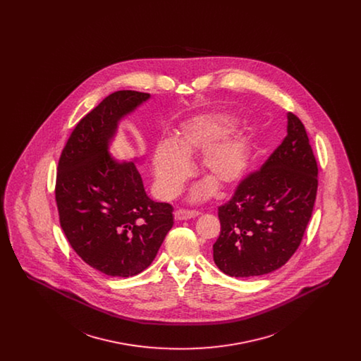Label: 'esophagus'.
<instances>
[{
	"label": "esophagus",
	"instance_id": "obj_1",
	"mask_svg": "<svg viewBox=\"0 0 361 361\" xmlns=\"http://www.w3.org/2000/svg\"><path fill=\"white\" fill-rule=\"evenodd\" d=\"M200 212L199 211H187V209H177L174 212V219L176 221H188L193 219L196 216H199Z\"/></svg>",
	"mask_w": 361,
	"mask_h": 361
}]
</instances>
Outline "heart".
<instances>
[{
  "label": "heart",
  "instance_id": "b5f03b06",
  "mask_svg": "<svg viewBox=\"0 0 361 361\" xmlns=\"http://www.w3.org/2000/svg\"><path fill=\"white\" fill-rule=\"evenodd\" d=\"M233 126L234 119L226 114L200 115L183 124L169 142L159 143L152 161L158 192L168 199L177 196L190 176L189 159L199 153L207 181L192 192L193 202L204 200L214 187L221 192L235 188L247 172L249 139L240 131L226 137Z\"/></svg>",
  "mask_w": 361,
  "mask_h": 361
}]
</instances>
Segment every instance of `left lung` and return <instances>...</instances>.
<instances>
[{
  "label": "left lung",
  "instance_id": "obj_1",
  "mask_svg": "<svg viewBox=\"0 0 361 361\" xmlns=\"http://www.w3.org/2000/svg\"><path fill=\"white\" fill-rule=\"evenodd\" d=\"M287 137L258 172L219 207L216 267L231 277H256L283 267L307 227L318 188V166L303 123L287 114Z\"/></svg>",
  "mask_w": 361,
  "mask_h": 361
}]
</instances>
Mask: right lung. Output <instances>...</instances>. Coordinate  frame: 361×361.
Masks as SVG:
<instances>
[{"instance_id": "add662e5", "label": "right lung", "mask_w": 361, "mask_h": 361, "mask_svg": "<svg viewBox=\"0 0 361 361\" xmlns=\"http://www.w3.org/2000/svg\"><path fill=\"white\" fill-rule=\"evenodd\" d=\"M150 97L135 90L105 97L77 124L58 164L61 227L87 265L112 277L145 271L173 226V207L145 190L137 168L145 157L121 162L111 153L121 121Z\"/></svg>"}]
</instances>
